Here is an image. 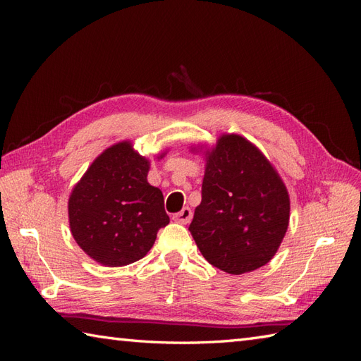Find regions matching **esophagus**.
I'll list each match as a JSON object with an SVG mask.
<instances>
[{"label":"esophagus","instance_id":"esophagus-1","mask_svg":"<svg viewBox=\"0 0 361 361\" xmlns=\"http://www.w3.org/2000/svg\"><path fill=\"white\" fill-rule=\"evenodd\" d=\"M191 218H192V211L190 209V207H183L180 212L173 215V220L180 223V224H188L191 221Z\"/></svg>","mask_w":361,"mask_h":361}]
</instances>
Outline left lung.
I'll list each match as a JSON object with an SVG mask.
<instances>
[{
  "label": "left lung",
  "mask_w": 361,
  "mask_h": 361,
  "mask_svg": "<svg viewBox=\"0 0 361 361\" xmlns=\"http://www.w3.org/2000/svg\"><path fill=\"white\" fill-rule=\"evenodd\" d=\"M203 154L202 202L190 232L203 257L239 276L267 265L288 232L290 200L269 159L245 137L221 134Z\"/></svg>",
  "instance_id": "1"
}]
</instances>
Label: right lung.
Here are the masks:
<instances>
[{
    "mask_svg": "<svg viewBox=\"0 0 361 361\" xmlns=\"http://www.w3.org/2000/svg\"><path fill=\"white\" fill-rule=\"evenodd\" d=\"M166 154L167 149L157 158ZM149 170L150 161L123 140L106 147L72 188L71 233L102 267H125L145 257L170 221L162 191L147 182Z\"/></svg>",
    "mask_w": 361,
    "mask_h": 361,
    "instance_id": "add662e5",
    "label": "right lung"
}]
</instances>
